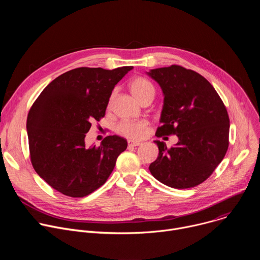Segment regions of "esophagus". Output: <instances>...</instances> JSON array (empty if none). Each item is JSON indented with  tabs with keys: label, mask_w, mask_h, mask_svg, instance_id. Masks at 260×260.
<instances>
[{
	"label": "esophagus",
	"mask_w": 260,
	"mask_h": 260,
	"mask_svg": "<svg viewBox=\"0 0 260 260\" xmlns=\"http://www.w3.org/2000/svg\"><path fill=\"white\" fill-rule=\"evenodd\" d=\"M127 145H128V147H137V146L141 145V143L140 142H135V141H128Z\"/></svg>",
	"instance_id": "esophagus-1"
}]
</instances>
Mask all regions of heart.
I'll list each match as a JSON object with an SVG mask.
<instances>
[{"label":"heart","instance_id":"heart-1","mask_svg":"<svg viewBox=\"0 0 260 260\" xmlns=\"http://www.w3.org/2000/svg\"><path fill=\"white\" fill-rule=\"evenodd\" d=\"M128 88L132 94L141 104L146 101H152L155 95V88L152 83L144 77H135L131 80ZM148 127V122L145 120L137 121H121L116 126V133L131 140H140L144 138Z\"/></svg>","mask_w":260,"mask_h":260}]
</instances>
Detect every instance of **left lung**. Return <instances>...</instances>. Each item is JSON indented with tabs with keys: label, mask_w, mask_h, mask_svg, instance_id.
<instances>
[{
	"label": "left lung",
	"mask_w": 260,
	"mask_h": 260,
	"mask_svg": "<svg viewBox=\"0 0 260 260\" xmlns=\"http://www.w3.org/2000/svg\"><path fill=\"white\" fill-rule=\"evenodd\" d=\"M161 87L162 123L156 137L176 135V146L154 141L159 149L150 173L172 188H191L207 180L229 148L230 117L212 84L199 73L178 64L148 72Z\"/></svg>",
	"instance_id": "1"
}]
</instances>
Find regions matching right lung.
I'll return each instance as SVG.
<instances>
[{
  "instance_id": "add662e5",
  "label": "right lung",
  "mask_w": 260,
  "mask_h": 260,
  "mask_svg": "<svg viewBox=\"0 0 260 260\" xmlns=\"http://www.w3.org/2000/svg\"><path fill=\"white\" fill-rule=\"evenodd\" d=\"M133 67L77 68L51 81L29 109L26 120L32 168L56 191L83 198L107 181L127 142L106 137L85 146L91 123L105 116L114 86Z\"/></svg>"
}]
</instances>
